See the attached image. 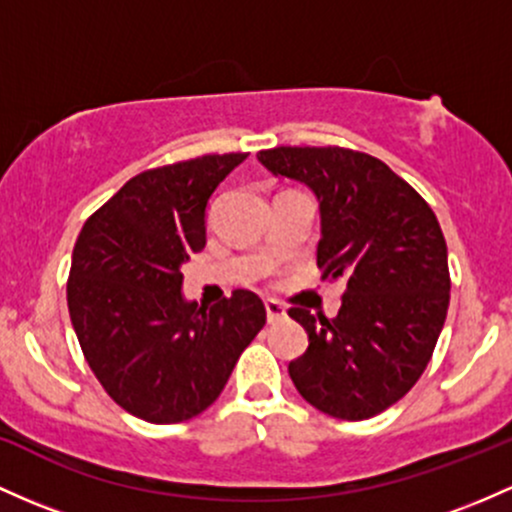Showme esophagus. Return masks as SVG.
<instances>
[{
    "mask_svg": "<svg viewBox=\"0 0 512 512\" xmlns=\"http://www.w3.org/2000/svg\"><path fill=\"white\" fill-rule=\"evenodd\" d=\"M265 311H267L269 323H279V320L286 318V308L277 301H265Z\"/></svg>",
    "mask_w": 512,
    "mask_h": 512,
    "instance_id": "1",
    "label": "esophagus"
}]
</instances>
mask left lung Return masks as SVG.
<instances>
[{"label": "left lung", "instance_id": "8db88e82", "mask_svg": "<svg viewBox=\"0 0 512 512\" xmlns=\"http://www.w3.org/2000/svg\"><path fill=\"white\" fill-rule=\"evenodd\" d=\"M274 177L318 199V267L345 282L335 318L289 308L308 350L289 364L299 393L340 420H367L401 401L428 367L449 306L447 243L435 213L389 165L357 150H260Z\"/></svg>", "mask_w": 512, "mask_h": 512}]
</instances>
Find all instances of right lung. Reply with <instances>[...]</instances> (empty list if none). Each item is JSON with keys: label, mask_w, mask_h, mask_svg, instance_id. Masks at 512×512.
<instances>
[{"label": "right lung", "mask_w": 512, "mask_h": 512, "mask_svg": "<svg viewBox=\"0 0 512 512\" xmlns=\"http://www.w3.org/2000/svg\"><path fill=\"white\" fill-rule=\"evenodd\" d=\"M247 153L145 170L89 216L67 279L72 328L104 391L148 423L194 418L221 396L267 320L247 289L199 306L182 269L206 245V206Z\"/></svg>", "instance_id": "add662e5"}]
</instances>
